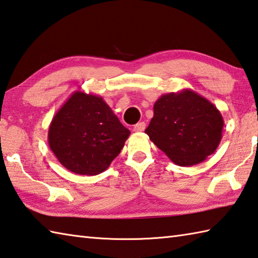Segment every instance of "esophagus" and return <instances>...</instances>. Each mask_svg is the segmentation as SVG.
Listing matches in <instances>:
<instances>
[{"label": "esophagus", "mask_w": 258, "mask_h": 258, "mask_svg": "<svg viewBox=\"0 0 258 258\" xmlns=\"http://www.w3.org/2000/svg\"><path fill=\"white\" fill-rule=\"evenodd\" d=\"M146 128V123L144 122V121H142V122H138L137 124L134 125V131L135 133H142V131H144Z\"/></svg>", "instance_id": "1"}]
</instances>
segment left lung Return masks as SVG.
Here are the masks:
<instances>
[{"mask_svg":"<svg viewBox=\"0 0 258 258\" xmlns=\"http://www.w3.org/2000/svg\"><path fill=\"white\" fill-rule=\"evenodd\" d=\"M223 118L210 101L192 90L160 96L145 130L149 139L178 166H193L216 152Z\"/></svg>","mask_w":258,"mask_h":258,"instance_id":"left-lung-1","label":"left lung"}]
</instances>
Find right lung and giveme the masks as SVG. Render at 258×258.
I'll use <instances>...</instances> for the list:
<instances>
[{
    "mask_svg": "<svg viewBox=\"0 0 258 258\" xmlns=\"http://www.w3.org/2000/svg\"><path fill=\"white\" fill-rule=\"evenodd\" d=\"M129 135L102 96L76 91L53 115L48 144L69 171L98 175L120 154Z\"/></svg>",
    "mask_w": 258,
    "mask_h": 258,
    "instance_id": "1",
    "label": "right lung"
}]
</instances>
